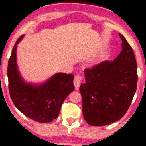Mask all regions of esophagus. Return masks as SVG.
<instances>
[{"label": "esophagus", "mask_w": 146, "mask_h": 146, "mask_svg": "<svg viewBox=\"0 0 146 146\" xmlns=\"http://www.w3.org/2000/svg\"><path fill=\"white\" fill-rule=\"evenodd\" d=\"M82 81V78L80 76V75H76L74 79V85L75 86V89L76 90H79V88L81 85Z\"/></svg>", "instance_id": "1"}]
</instances>
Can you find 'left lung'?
Wrapping results in <instances>:
<instances>
[{
  "instance_id": "1",
  "label": "left lung",
  "mask_w": 146,
  "mask_h": 146,
  "mask_svg": "<svg viewBox=\"0 0 146 146\" xmlns=\"http://www.w3.org/2000/svg\"><path fill=\"white\" fill-rule=\"evenodd\" d=\"M119 34L122 41L119 56L84 70L86 82L80 92L84 118L91 126H105L120 120L136 93L138 74L134 51Z\"/></svg>"
}]
</instances>
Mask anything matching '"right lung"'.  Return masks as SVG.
<instances>
[{"label":"right lung","instance_id":"right-lung-1","mask_svg":"<svg viewBox=\"0 0 146 146\" xmlns=\"http://www.w3.org/2000/svg\"><path fill=\"white\" fill-rule=\"evenodd\" d=\"M14 45L8 64L7 75L10 97L19 111L35 121L46 123L58 117L66 97L73 92L74 76L56 73L45 82L33 84L24 81L18 70L16 61L17 45Z\"/></svg>","mask_w":146,"mask_h":146}]
</instances>
